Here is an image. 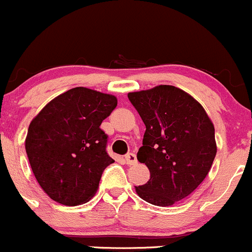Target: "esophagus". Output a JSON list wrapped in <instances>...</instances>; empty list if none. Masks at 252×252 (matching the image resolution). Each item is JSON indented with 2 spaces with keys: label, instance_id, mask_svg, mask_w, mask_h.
Returning a JSON list of instances; mask_svg holds the SVG:
<instances>
[{
  "label": "esophagus",
  "instance_id": "esophagus-1",
  "mask_svg": "<svg viewBox=\"0 0 252 252\" xmlns=\"http://www.w3.org/2000/svg\"><path fill=\"white\" fill-rule=\"evenodd\" d=\"M126 162L129 166H134V164L138 163V159H136V156L134 154H128L126 156Z\"/></svg>",
  "mask_w": 252,
  "mask_h": 252
}]
</instances>
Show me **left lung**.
<instances>
[{
  "mask_svg": "<svg viewBox=\"0 0 252 252\" xmlns=\"http://www.w3.org/2000/svg\"><path fill=\"white\" fill-rule=\"evenodd\" d=\"M146 130L138 161L150 179L135 187L146 202L168 207L189 196L206 178L217 154L215 126L201 103L172 85L129 93Z\"/></svg>",
  "mask_w": 252,
  "mask_h": 252,
  "instance_id": "1",
  "label": "left lung"
}]
</instances>
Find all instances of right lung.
Instances as JSON below:
<instances>
[{
    "instance_id": "obj_1",
    "label": "right lung",
    "mask_w": 252,
    "mask_h": 252,
    "mask_svg": "<svg viewBox=\"0 0 252 252\" xmlns=\"http://www.w3.org/2000/svg\"><path fill=\"white\" fill-rule=\"evenodd\" d=\"M116 107L114 95L79 86L51 100L30 122L25 151L53 201L77 206L96 194L103 169L114 162L100 126Z\"/></svg>"
}]
</instances>
